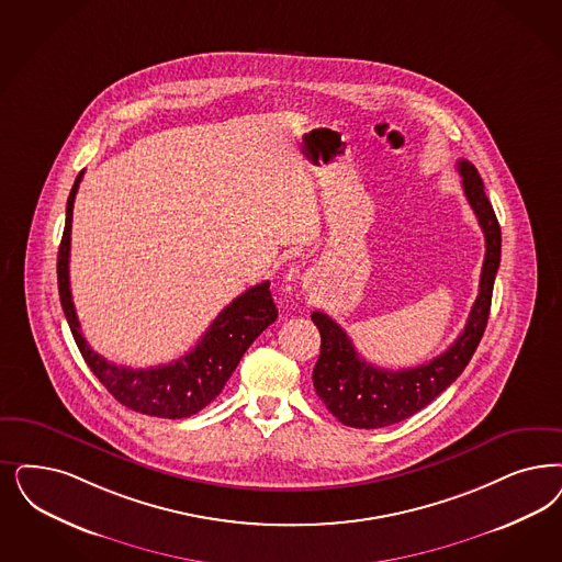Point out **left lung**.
<instances>
[{
    "label": "left lung",
    "mask_w": 562,
    "mask_h": 562,
    "mask_svg": "<svg viewBox=\"0 0 562 562\" xmlns=\"http://www.w3.org/2000/svg\"><path fill=\"white\" fill-rule=\"evenodd\" d=\"M463 191L475 213L485 238V257L480 276V294L471 307L461 336L429 363L417 368H375L352 347L347 331L322 311H313L311 319L322 334L319 359L313 368V386L329 413L345 426L359 429L392 426L427 407L442 394L467 368L484 336L496 271L501 266V224L487 201L477 168L459 159Z\"/></svg>",
    "instance_id": "obj_1"
}]
</instances>
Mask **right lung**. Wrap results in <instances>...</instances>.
<instances>
[{
  "mask_svg": "<svg viewBox=\"0 0 562 562\" xmlns=\"http://www.w3.org/2000/svg\"><path fill=\"white\" fill-rule=\"evenodd\" d=\"M80 180L82 172L77 176L66 203V226L58 251L59 303L78 350L87 366L98 375L99 382L108 387V392L120 405L164 419L191 417L207 407L224 390L245 350L251 347L263 329L276 322L278 310L271 299L270 282H261L236 296L213 319L199 345L172 363L147 369L122 368L110 363L85 340L70 292V231Z\"/></svg>",
  "mask_w": 562,
  "mask_h": 562,
  "instance_id": "obj_1",
  "label": "right lung"
}]
</instances>
